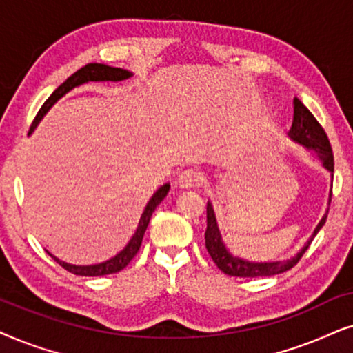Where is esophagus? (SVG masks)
I'll list each match as a JSON object with an SVG mask.
<instances>
[{
	"instance_id": "esophagus-1",
	"label": "esophagus",
	"mask_w": 353,
	"mask_h": 353,
	"mask_svg": "<svg viewBox=\"0 0 353 353\" xmlns=\"http://www.w3.org/2000/svg\"><path fill=\"white\" fill-rule=\"evenodd\" d=\"M201 181H203V177H201V174L199 171H195V169H185V171H182L179 176H177V185H179L181 189L199 187Z\"/></svg>"
}]
</instances>
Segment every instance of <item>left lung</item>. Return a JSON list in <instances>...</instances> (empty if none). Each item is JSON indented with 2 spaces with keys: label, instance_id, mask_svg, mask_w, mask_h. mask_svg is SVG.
Segmentation results:
<instances>
[{
  "label": "left lung",
  "instance_id": "obj_1",
  "mask_svg": "<svg viewBox=\"0 0 353 353\" xmlns=\"http://www.w3.org/2000/svg\"><path fill=\"white\" fill-rule=\"evenodd\" d=\"M289 137L300 145H303L307 150L316 153L319 161L330 172H334V157H332V148L327 135L324 129L319 125V122L314 119V116L308 111V108L303 105L299 98H294V121L292 128L289 130ZM330 194V201H331ZM327 213L323 216L316 228L310 237V241L305 243L297 255L285 261H268V263H255L247 261L242 258L234 256L231 252L228 250L221 237L218 221H216V214L213 210L211 201L206 203V232H205V245L208 250L210 256L213 258L216 266L219 268L224 274L236 276V278H265V276H276L281 272L289 271L290 268L297 265L303 253L308 250L310 243L314 239V236L319 232L326 223Z\"/></svg>",
  "mask_w": 353,
  "mask_h": 353
}]
</instances>
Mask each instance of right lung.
<instances>
[{
    "label": "right lung",
    "mask_w": 353,
    "mask_h": 353,
    "mask_svg": "<svg viewBox=\"0 0 353 353\" xmlns=\"http://www.w3.org/2000/svg\"><path fill=\"white\" fill-rule=\"evenodd\" d=\"M129 77H132V72H129V70L121 69V68H111V65L98 64V63H90L87 65H83V68L79 69L77 72H74L70 77L65 79V82L61 83V85L56 88L53 93H51L48 100H46L43 103V106L40 108L39 114L35 116L34 122H32L29 134L37 128V125H39V122L41 121V117L46 114V111H48L61 97H64L65 93L72 90V88L82 85V83H87V82H108V81L119 82V81H125V79H129ZM169 187L171 185L164 184L159 187L157 192H154L153 196L147 203V206H145L142 216H140L137 231H135V234L129 241L128 245L122 248V250L117 253L116 256H112V258H110V260H106L103 263H98V265L77 266V265H70V263L61 261L59 258L51 255L50 252H48V255L53 258L56 263H59V265L63 266L65 271L72 272V274H77V276H105V274H112V272H119L121 270H124V268L129 265L130 260H132L135 255H137L139 248H140V245H142V239L145 236V231H147V228H148L150 218H152L154 208H157V206L163 201L164 196L168 195Z\"/></svg>",
    "instance_id": "right-lung-1"
}]
</instances>
